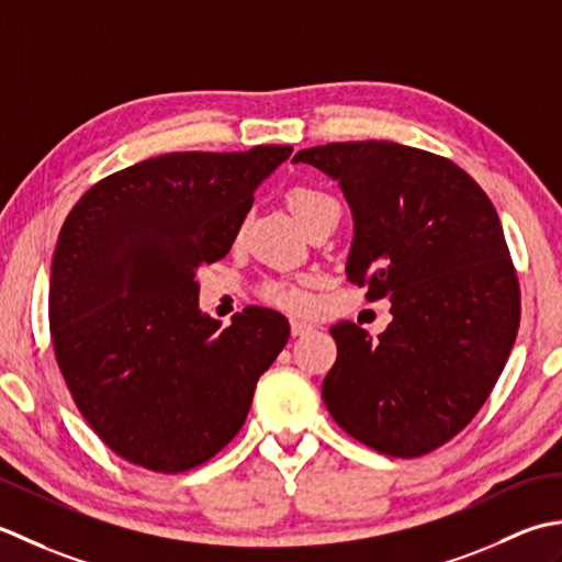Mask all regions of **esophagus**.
Returning <instances> with one entry per match:
<instances>
[{
  "mask_svg": "<svg viewBox=\"0 0 562 562\" xmlns=\"http://www.w3.org/2000/svg\"><path fill=\"white\" fill-rule=\"evenodd\" d=\"M291 331H293V337H305L313 331V325L303 323V319H291Z\"/></svg>",
  "mask_w": 562,
  "mask_h": 562,
  "instance_id": "obj_1",
  "label": "esophagus"
}]
</instances>
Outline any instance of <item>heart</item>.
I'll use <instances>...</instances> for the list:
<instances>
[{"mask_svg":"<svg viewBox=\"0 0 562 562\" xmlns=\"http://www.w3.org/2000/svg\"><path fill=\"white\" fill-rule=\"evenodd\" d=\"M285 199H289L293 215L303 223L305 231L323 215L339 211V203L327 191L315 187H293ZM265 295L267 301L289 313H305L313 305L311 283L307 281H269L265 285Z\"/></svg>","mask_w":562,"mask_h":562,"instance_id":"heart-1","label":"heart"}]
</instances>
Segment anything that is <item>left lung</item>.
I'll list each match as a JSON object with an SVG mask.
<instances>
[{
  "mask_svg": "<svg viewBox=\"0 0 562 562\" xmlns=\"http://www.w3.org/2000/svg\"><path fill=\"white\" fill-rule=\"evenodd\" d=\"M293 162L339 181L353 213L347 279L369 301L391 297L375 341L347 319L329 329V415L378 453L439 449L485 405L517 339L519 281L495 205L451 159L400 143H329Z\"/></svg>",
  "mask_w": 562,
  "mask_h": 562,
  "instance_id": "8db88e82",
  "label": "left lung"
}]
</instances>
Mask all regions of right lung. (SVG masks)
<instances>
[{
  "instance_id": "add662e5",
  "label": "right lung",
  "mask_w": 562,
  "mask_h": 562,
  "mask_svg": "<svg viewBox=\"0 0 562 562\" xmlns=\"http://www.w3.org/2000/svg\"><path fill=\"white\" fill-rule=\"evenodd\" d=\"M289 145L169 153L97 181L57 237L50 337L77 409L113 453L155 473L191 471L243 429L289 319L199 311L196 269L231 251L255 189Z\"/></svg>"
}]
</instances>
